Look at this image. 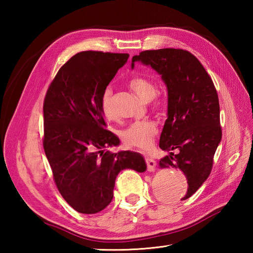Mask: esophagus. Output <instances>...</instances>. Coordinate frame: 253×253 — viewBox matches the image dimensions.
<instances>
[{
  "label": "esophagus",
  "mask_w": 253,
  "mask_h": 253,
  "mask_svg": "<svg viewBox=\"0 0 253 253\" xmlns=\"http://www.w3.org/2000/svg\"><path fill=\"white\" fill-rule=\"evenodd\" d=\"M146 162H147V168H148V170L149 171H154L155 169V165H157V163H155V161L153 159H151L150 157H146Z\"/></svg>",
  "instance_id": "esophagus-1"
}]
</instances>
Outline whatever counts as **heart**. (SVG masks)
Returning <instances> with one entry per match:
<instances>
[{
  "instance_id": "obj_1",
  "label": "heart",
  "mask_w": 253,
  "mask_h": 253,
  "mask_svg": "<svg viewBox=\"0 0 253 253\" xmlns=\"http://www.w3.org/2000/svg\"><path fill=\"white\" fill-rule=\"evenodd\" d=\"M129 87L139 99L143 102H150L157 92V88L152 82L146 77H133L129 80ZM112 90L105 89L101 98V111L107 121H114L115 114L111 106ZM158 133V126L155 122L144 120L137 121L128 125L121 132L124 142L130 147L148 149L153 143V139Z\"/></svg>"
}]
</instances>
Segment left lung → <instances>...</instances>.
I'll return each instance as SVG.
<instances>
[{
  "label": "left lung",
  "instance_id": "8db88e82",
  "mask_svg": "<svg viewBox=\"0 0 253 253\" xmlns=\"http://www.w3.org/2000/svg\"><path fill=\"white\" fill-rule=\"evenodd\" d=\"M136 62L153 68L168 89V120L160 148L169 155L161 159L159 166L184 173L188 188L181 200H186L208 179L222 139L216 89L202 64L188 51H143L132 57L131 68Z\"/></svg>",
  "mask_w": 253,
  "mask_h": 253
}]
</instances>
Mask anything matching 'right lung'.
Wrapping results in <instances>:
<instances>
[{
    "instance_id": "obj_1",
    "label": "right lung",
    "mask_w": 253,
    "mask_h": 253,
    "mask_svg": "<svg viewBox=\"0 0 253 253\" xmlns=\"http://www.w3.org/2000/svg\"><path fill=\"white\" fill-rule=\"evenodd\" d=\"M128 57L123 53H77L47 89L44 152L58 191L79 213L94 214L109 206L121 170L147 169L140 153L105 151L118 146L120 139L105 129L101 98Z\"/></svg>"
}]
</instances>
